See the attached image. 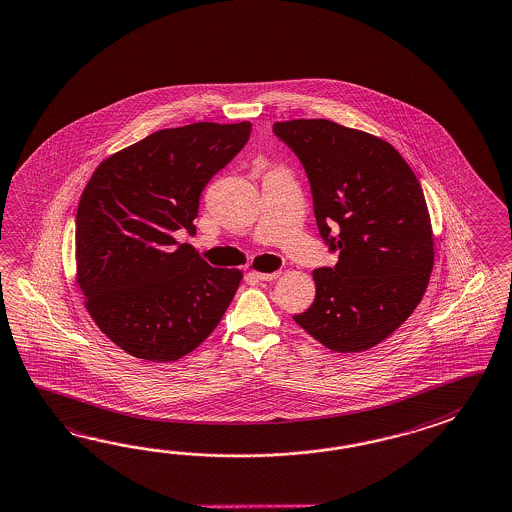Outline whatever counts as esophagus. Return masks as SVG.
I'll return each mask as SVG.
<instances>
[{
	"label": "esophagus",
	"instance_id": "34e87169",
	"mask_svg": "<svg viewBox=\"0 0 512 512\" xmlns=\"http://www.w3.org/2000/svg\"><path fill=\"white\" fill-rule=\"evenodd\" d=\"M257 275V279H261V281H273V279H277L279 275H281V272L277 270V272L272 273H255Z\"/></svg>",
	"mask_w": 512,
	"mask_h": 512
}]
</instances>
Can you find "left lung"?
Segmentation results:
<instances>
[{
	"label": "left lung",
	"mask_w": 512,
	"mask_h": 512,
	"mask_svg": "<svg viewBox=\"0 0 512 512\" xmlns=\"http://www.w3.org/2000/svg\"><path fill=\"white\" fill-rule=\"evenodd\" d=\"M272 130L307 172L319 235L338 253L332 268L314 270L316 299L294 319L336 353L371 349L409 318L430 281L432 224L421 183L380 137L327 119Z\"/></svg>",
	"instance_id": "left-lung-1"
}]
</instances>
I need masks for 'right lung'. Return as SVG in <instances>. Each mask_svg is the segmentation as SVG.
<instances>
[{
	"instance_id": "1",
	"label": "right lung",
	"mask_w": 512,
	"mask_h": 512,
	"mask_svg": "<svg viewBox=\"0 0 512 512\" xmlns=\"http://www.w3.org/2000/svg\"><path fill=\"white\" fill-rule=\"evenodd\" d=\"M250 134L246 121L167 128L93 172L77 209V279L91 318L126 353L174 362L228 310L242 273L209 266L174 233H193L205 185Z\"/></svg>"
}]
</instances>
